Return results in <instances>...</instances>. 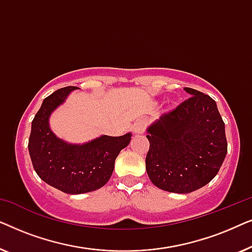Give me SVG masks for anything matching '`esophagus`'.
Listing matches in <instances>:
<instances>
[{
  "label": "esophagus",
  "mask_w": 252,
  "mask_h": 252,
  "mask_svg": "<svg viewBox=\"0 0 252 252\" xmlns=\"http://www.w3.org/2000/svg\"><path fill=\"white\" fill-rule=\"evenodd\" d=\"M144 128H146V122H144V120H137V122L134 124L133 132L135 134H141L144 132Z\"/></svg>",
  "instance_id": "obj_1"
}]
</instances>
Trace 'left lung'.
I'll return each instance as SVG.
<instances>
[{"label":"left lung","mask_w":252,"mask_h":252,"mask_svg":"<svg viewBox=\"0 0 252 252\" xmlns=\"http://www.w3.org/2000/svg\"><path fill=\"white\" fill-rule=\"evenodd\" d=\"M190 97L148 127L146 170L163 190L188 194L208 185L227 154L225 123L215 99L186 87Z\"/></svg>","instance_id":"1"}]
</instances>
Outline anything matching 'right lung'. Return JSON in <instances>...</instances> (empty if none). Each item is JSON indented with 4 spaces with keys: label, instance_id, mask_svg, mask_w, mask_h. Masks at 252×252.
<instances>
[{
    "label": "right lung",
    "instance_id": "right-lung-1",
    "mask_svg": "<svg viewBox=\"0 0 252 252\" xmlns=\"http://www.w3.org/2000/svg\"><path fill=\"white\" fill-rule=\"evenodd\" d=\"M78 87L58 89L43 99L32 122L29 140L31 160L36 174L66 194H85L103 187L111 178L120 150L128 146L132 134L102 135L84 144L58 139L49 127V117Z\"/></svg>",
    "mask_w": 252,
    "mask_h": 252
}]
</instances>
